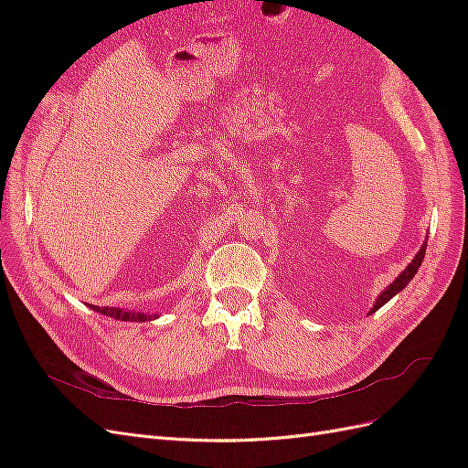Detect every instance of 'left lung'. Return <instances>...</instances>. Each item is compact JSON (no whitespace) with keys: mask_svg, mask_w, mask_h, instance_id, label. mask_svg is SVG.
<instances>
[{"mask_svg":"<svg viewBox=\"0 0 468 468\" xmlns=\"http://www.w3.org/2000/svg\"><path fill=\"white\" fill-rule=\"evenodd\" d=\"M426 248H428V242L423 244V246H421V250L416 253V258L412 260V263H410V265L404 269V271H402L399 277H396L385 291L380 292V296L377 299V303H375V306L371 308V313H369V314L377 313V310H378L382 304H387L396 292H400V291L408 285V282L414 279V275L418 273V269H420V265H421V261H423V256H426Z\"/></svg>","mask_w":468,"mask_h":468,"instance_id":"obj_1","label":"left lung"}]
</instances>
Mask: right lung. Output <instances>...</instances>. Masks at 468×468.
I'll return each mask as SVG.
<instances>
[{"mask_svg":"<svg viewBox=\"0 0 468 468\" xmlns=\"http://www.w3.org/2000/svg\"><path fill=\"white\" fill-rule=\"evenodd\" d=\"M95 313H101L105 316H111L115 320H126V322H146L155 318V314H144V313H133V310H122V308H109V306H93Z\"/></svg>","mask_w":468,"mask_h":468,"instance_id":"add662e5","label":"right lung"}]
</instances>
